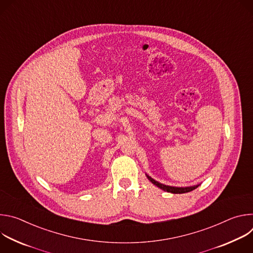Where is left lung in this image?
<instances>
[{"instance_id": "8db88e82", "label": "left lung", "mask_w": 253, "mask_h": 253, "mask_svg": "<svg viewBox=\"0 0 253 253\" xmlns=\"http://www.w3.org/2000/svg\"><path fill=\"white\" fill-rule=\"evenodd\" d=\"M147 178L150 182H152L154 185H156L157 187H159L160 189L164 190V191H167V192H170V193H174V194H182V193H187V192H190L194 189H196L200 184H197V185H194V186H187V187H175V186H169V185H165V184H162L158 181H156V180H154L152 177H150L148 174H146Z\"/></svg>"}]
</instances>
